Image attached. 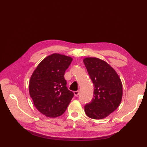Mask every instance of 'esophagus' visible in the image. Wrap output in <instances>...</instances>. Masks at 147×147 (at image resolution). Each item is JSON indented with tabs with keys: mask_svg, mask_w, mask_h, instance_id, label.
<instances>
[{
	"mask_svg": "<svg viewBox=\"0 0 147 147\" xmlns=\"http://www.w3.org/2000/svg\"><path fill=\"white\" fill-rule=\"evenodd\" d=\"M74 95H75L76 96H77L79 94V91H74Z\"/></svg>",
	"mask_w": 147,
	"mask_h": 147,
	"instance_id": "1",
	"label": "esophagus"
}]
</instances>
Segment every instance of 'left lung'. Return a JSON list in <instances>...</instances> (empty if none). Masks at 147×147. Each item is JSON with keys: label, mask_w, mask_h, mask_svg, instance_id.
Instances as JSON below:
<instances>
[{"label": "left lung", "mask_w": 147, "mask_h": 147, "mask_svg": "<svg viewBox=\"0 0 147 147\" xmlns=\"http://www.w3.org/2000/svg\"><path fill=\"white\" fill-rule=\"evenodd\" d=\"M94 85V95L84 110L89 117L102 119L113 112L120 104L123 86L115 71L106 61L96 58L84 59Z\"/></svg>", "instance_id": "1"}]
</instances>
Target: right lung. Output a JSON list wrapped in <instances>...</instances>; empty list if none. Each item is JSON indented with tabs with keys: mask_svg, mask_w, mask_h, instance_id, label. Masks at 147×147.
Wrapping results in <instances>:
<instances>
[{
	"mask_svg": "<svg viewBox=\"0 0 147 147\" xmlns=\"http://www.w3.org/2000/svg\"><path fill=\"white\" fill-rule=\"evenodd\" d=\"M73 58L53 54L45 58L32 73L29 93L34 106L49 117L61 115L73 97V92L66 86L65 72Z\"/></svg>",
	"mask_w": 147,
	"mask_h": 147,
	"instance_id": "add662e5",
	"label": "right lung"
}]
</instances>
